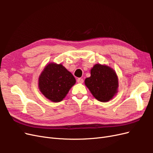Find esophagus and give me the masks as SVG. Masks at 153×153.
<instances>
[{"instance_id": "34e87169", "label": "esophagus", "mask_w": 153, "mask_h": 153, "mask_svg": "<svg viewBox=\"0 0 153 153\" xmlns=\"http://www.w3.org/2000/svg\"><path fill=\"white\" fill-rule=\"evenodd\" d=\"M77 82L79 83V84H82V83L84 82V79L82 78H78L77 79Z\"/></svg>"}]
</instances>
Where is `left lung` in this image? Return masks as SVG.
Wrapping results in <instances>:
<instances>
[{
    "label": "left lung",
    "instance_id": "1",
    "mask_svg": "<svg viewBox=\"0 0 153 153\" xmlns=\"http://www.w3.org/2000/svg\"><path fill=\"white\" fill-rule=\"evenodd\" d=\"M118 80L113 68L105 64H96L91 69V76L85 78V85L97 100L108 102L118 92Z\"/></svg>",
    "mask_w": 153,
    "mask_h": 153
}]
</instances>
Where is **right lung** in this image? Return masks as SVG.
I'll return each mask as SVG.
<instances>
[{
	"label": "right lung",
	"mask_w": 153,
	"mask_h": 153,
	"mask_svg": "<svg viewBox=\"0 0 153 153\" xmlns=\"http://www.w3.org/2000/svg\"><path fill=\"white\" fill-rule=\"evenodd\" d=\"M71 72L61 64L50 62L45 67L38 78L40 92L52 102H60L75 84Z\"/></svg>",
	"instance_id": "1"
}]
</instances>
